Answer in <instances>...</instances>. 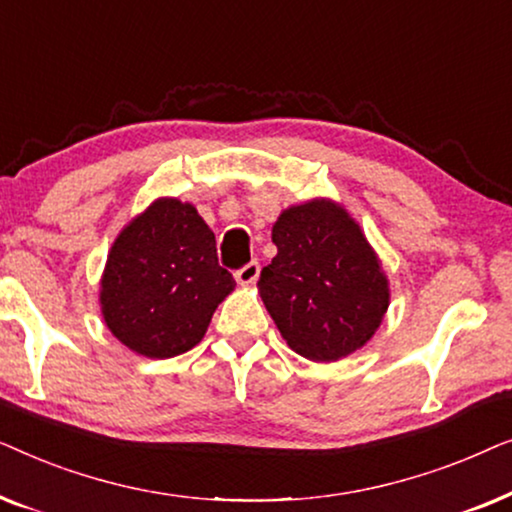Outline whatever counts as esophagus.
Masks as SVG:
<instances>
[{
	"label": "esophagus",
	"instance_id": "1",
	"mask_svg": "<svg viewBox=\"0 0 512 512\" xmlns=\"http://www.w3.org/2000/svg\"><path fill=\"white\" fill-rule=\"evenodd\" d=\"M258 275H261V265H258V261H251L247 265H242L240 270H235V279L240 284H254Z\"/></svg>",
	"mask_w": 512,
	"mask_h": 512
}]
</instances>
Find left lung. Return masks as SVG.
<instances>
[{
  "label": "left lung",
  "mask_w": 512,
  "mask_h": 512,
  "mask_svg": "<svg viewBox=\"0 0 512 512\" xmlns=\"http://www.w3.org/2000/svg\"><path fill=\"white\" fill-rule=\"evenodd\" d=\"M277 256L261 270V298L293 352L338 361L373 338L389 307L387 277L359 223L328 200L282 212Z\"/></svg>",
  "instance_id": "1"
}]
</instances>
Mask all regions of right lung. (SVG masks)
Returning <instances> with one entry per match:
<instances>
[{
	"mask_svg": "<svg viewBox=\"0 0 512 512\" xmlns=\"http://www.w3.org/2000/svg\"><path fill=\"white\" fill-rule=\"evenodd\" d=\"M235 289L216 258V237L193 205L156 200L109 251L100 303L109 331L149 359L193 349Z\"/></svg>",
	"mask_w": 512,
	"mask_h": 512,
	"instance_id": "add662e5",
	"label": "right lung"
}]
</instances>
